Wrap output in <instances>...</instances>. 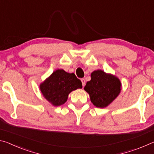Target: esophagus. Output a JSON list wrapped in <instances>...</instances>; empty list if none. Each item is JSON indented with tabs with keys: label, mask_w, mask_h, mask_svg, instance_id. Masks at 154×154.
Listing matches in <instances>:
<instances>
[{
	"label": "esophagus",
	"mask_w": 154,
	"mask_h": 154,
	"mask_svg": "<svg viewBox=\"0 0 154 154\" xmlns=\"http://www.w3.org/2000/svg\"><path fill=\"white\" fill-rule=\"evenodd\" d=\"M81 81H82L83 86H85V80L84 79H81Z\"/></svg>",
	"instance_id": "obj_1"
}]
</instances>
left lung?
<instances>
[{
	"mask_svg": "<svg viewBox=\"0 0 154 154\" xmlns=\"http://www.w3.org/2000/svg\"><path fill=\"white\" fill-rule=\"evenodd\" d=\"M122 84L118 77L102 70L92 72L91 80L84 90L89 94L91 102L98 108H105L113 102L121 91Z\"/></svg>",
	"mask_w": 154,
	"mask_h": 154,
	"instance_id": "obj_1",
	"label": "left lung"
}]
</instances>
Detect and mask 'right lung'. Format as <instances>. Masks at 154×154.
Instances as JSON below:
<instances>
[{
    "instance_id": "obj_1",
    "label": "right lung",
    "mask_w": 154,
    "mask_h": 154,
    "mask_svg": "<svg viewBox=\"0 0 154 154\" xmlns=\"http://www.w3.org/2000/svg\"><path fill=\"white\" fill-rule=\"evenodd\" d=\"M78 88H82V82L74 73H69L63 69L53 72L40 85V90L44 97L56 106L66 103L69 93Z\"/></svg>"
}]
</instances>
